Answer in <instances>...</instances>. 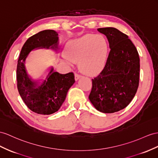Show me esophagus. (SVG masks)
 Instances as JSON below:
<instances>
[{"label": "esophagus", "mask_w": 158, "mask_h": 158, "mask_svg": "<svg viewBox=\"0 0 158 158\" xmlns=\"http://www.w3.org/2000/svg\"><path fill=\"white\" fill-rule=\"evenodd\" d=\"M80 77H81V75L78 74V73H75V79L77 81V80H78Z\"/></svg>", "instance_id": "1"}]
</instances>
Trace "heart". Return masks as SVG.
Returning a JSON list of instances; mask_svg holds the SVG:
<instances>
[{
	"label": "heart",
	"instance_id": "1",
	"mask_svg": "<svg viewBox=\"0 0 158 158\" xmlns=\"http://www.w3.org/2000/svg\"><path fill=\"white\" fill-rule=\"evenodd\" d=\"M108 43L103 35L86 34L69 42L65 47L64 61L71 65L79 60V65L85 73H99L106 64Z\"/></svg>",
	"mask_w": 158,
	"mask_h": 158
}]
</instances>
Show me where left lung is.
I'll list each match as a JSON object with an SVG mask.
<instances>
[{
	"label": "left lung",
	"instance_id": "left-lung-1",
	"mask_svg": "<svg viewBox=\"0 0 158 158\" xmlns=\"http://www.w3.org/2000/svg\"><path fill=\"white\" fill-rule=\"evenodd\" d=\"M111 48L103 69L92 79L89 95L97 110L106 114L119 111L131 102L139 86V57L128 36L113 27L99 28Z\"/></svg>",
	"mask_w": 158,
	"mask_h": 158
}]
</instances>
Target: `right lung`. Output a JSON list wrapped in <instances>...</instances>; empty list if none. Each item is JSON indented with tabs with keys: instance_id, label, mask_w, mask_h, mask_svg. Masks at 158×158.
I'll return each instance as SVG.
<instances>
[{
	"instance_id": "add662e5",
	"label": "right lung",
	"mask_w": 158,
	"mask_h": 158,
	"mask_svg": "<svg viewBox=\"0 0 158 158\" xmlns=\"http://www.w3.org/2000/svg\"><path fill=\"white\" fill-rule=\"evenodd\" d=\"M58 33L53 30H44L27 40L22 47L17 68V88L23 102L36 114L50 115L57 111L62 106L69 88L75 81L73 72L60 74L53 71L48 73L40 86L29 77L25 61L28 54L37 48H58Z\"/></svg>"
}]
</instances>
